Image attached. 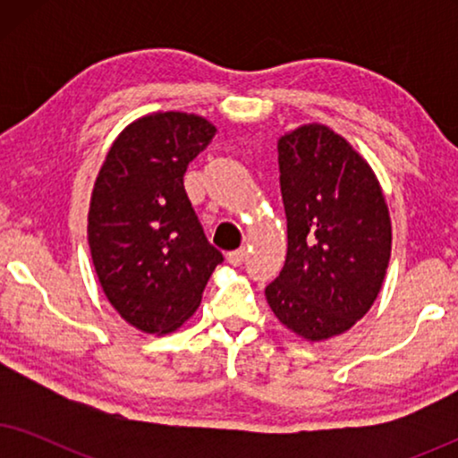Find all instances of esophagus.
Instances as JSON below:
<instances>
[{
  "instance_id": "1",
  "label": "esophagus",
  "mask_w": 458,
  "mask_h": 458,
  "mask_svg": "<svg viewBox=\"0 0 458 458\" xmlns=\"http://www.w3.org/2000/svg\"><path fill=\"white\" fill-rule=\"evenodd\" d=\"M243 260H246V250H243V248L233 250V252L227 254V262H229V265H233V267H240Z\"/></svg>"
}]
</instances>
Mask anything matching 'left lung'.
Here are the masks:
<instances>
[{
    "label": "left lung",
    "instance_id": "1",
    "mask_svg": "<svg viewBox=\"0 0 458 458\" xmlns=\"http://www.w3.org/2000/svg\"><path fill=\"white\" fill-rule=\"evenodd\" d=\"M287 256L267 302L293 334L321 342L371 309L392 252L390 212L367 160L325 124L277 141Z\"/></svg>",
    "mask_w": 458,
    "mask_h": 458
}]
</instances>
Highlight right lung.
I'll return each mask as SVG.
<instances>
[{"mask_svg": "<svg viewBox=\"0 0 458 458\" xmlns=\"http://www.w3.org/2000/svg\"><path fill=\"white\" fill-rule=\"evenodd\" d=\"M215 133V124L185 112L143 116L116 137L93 185L87 237L99 285L146 334L183 325L223 262L183 185Z\"/></svg>", "mask_w": 458, "mask_h": 458, "instance_id": "right-lung-1", "label": "right lung"}]
</instances>
